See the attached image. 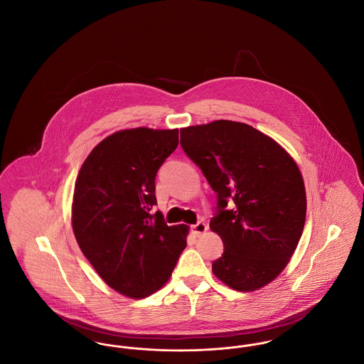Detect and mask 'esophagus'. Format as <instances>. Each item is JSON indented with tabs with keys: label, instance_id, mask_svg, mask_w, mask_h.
Listing matches in <instances>:
<instances>
[{
	"label": "esophagus",
	"instance_id": "1",
	"mask_svg": "<svg viewBox=\"0 0 364 364\" xmlns=\"http://www.w3.org/2000/svg\"><path fill=\"white\" fill-rule=\"evenodd\" d=\"M191 230H192V233L198 237V236L203 235V233L208 230V225H206L205 223H196L195 225L191 226Z\"/></svg>",
	"mask_w": 364,
	"mask_h": 364
}]
</instances>
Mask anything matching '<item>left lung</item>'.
I'll return each instance as SVG.
<instances>
[{"label":"left lung","mask_w":364,"mask_h":364,"mask_svg":"<svg viewBox=\"0 0 364 364\" xmlns=\"http://www.w3.org/2000/svg\"><path fill=\"white\" fill-rule=\"evenodd\" d=\"M180 135L217 193L210 229L223 239L224 254L213 273L232 289H259L285 269L306 223V188L294 158L244 122L217 120Z\"/></svg>","instance_id":"obj_1"}]
</instances>
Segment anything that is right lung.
Listing matches in <instances>:
<instances>
[{
    "label": "right lung",
    "instance_id": "1",
    "mask_svg": "<svg viewBox=\"0 0 364 364\" xmlns=\"http://www.w3.org/2000/svg\"><path fill=\"white\" fill-rule=\"evenodd\" d=\"M178 144V129L134 128L104 139L77 174L72 228L105 282L132 299L156 292L187 245V225H166L156 176Z\"/></svg>",
    "mask_w": 364,
    "mask_h": 364
}]
</instances>
